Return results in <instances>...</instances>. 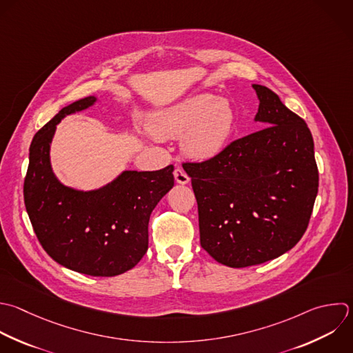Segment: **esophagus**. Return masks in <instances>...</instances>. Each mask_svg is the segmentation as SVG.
<instances>
[{"instance_id": "34e87169", "label": "esophagus", "mask_w": 353, "mask_h": 353, "mask_svg": "<svg viewBox=\"0 0 353 353\" xmlns=\"http://www.w3.org/2000/svg\"><path fill=\"white\" fill-rule=\"evenodd\" d=\"M174 176H175L176 183H181V185H186V183H189V181H190L189 175H188L182 168H175Z\"/></svg>"}]
</instances>
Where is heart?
Masks as SVG:
<instances>
[{
    "label": "heart",
    "instance_id": "obj_1",
    "mask_svg": "<svg viewBox=\"0 0 353 353\" xmlns=\"http://www.w3.org/2000/svg\"><path fill=\"white\" fill-rule=\"evenodd\" d=\"M236 123L233 106L211 94L193 95L159 113L150 130L160 138H181L183 152L194 160L218 156L228 145Z\"/></svg>",
    "mask_w": 353,
    "mask_h": 353
}]
</instances>
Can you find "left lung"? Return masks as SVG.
I'll return each instance as SVG.
<instances>
[{
	"label": "left lung",
	"instance_id": "obj_1",
	"mask_svg": "<svg viewBox=\"0 0 353 353\" xmlns=\"http://www.w3.org/2000/svg\"><path fill=\"white\" fill-rule=\"evenodd\" d=\"M265 128L218 156L183 163L197 200L201 247L219 263L245 268L274 259L303 236L319 188L306 123L269 88L254 84Z\"/></svg>",
	"mask_w": 353,
	"mask_h": 353
}]
</instances>
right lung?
I'll return each mask as SVG.
<instances>
[{"mask_svg":"<svg viewBox=\"0 0 353 353\" xmlns=\"http://www.w3.org/2000/svg\"><path fill=\"white\" fill-rule=\"evenodd\" d=\"M95 101L87 97L73 102L34 135L23 197L34 233L54 261L79 273L110 277L132 269L146 254L150 214L174 186V165L124 171L92 192L63 186L50 163L52 137L65 116Z\"/></svg>","mask_w":353,"mask_h":353,"instance_id":"right-lung-1","label":"right lung"}]
</instances>
